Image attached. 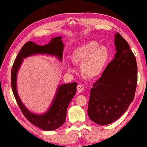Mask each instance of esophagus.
I'll use <instances>...</instances> for the list:
<instances>
[{
	"label": "esophagus",
	"instance_id": "34e87169",
	"mask_svg": "<svg viewBox=\"0 0 147 147\" xmlns=\"http://www.w3.org/2000/svg\"><path fill=\"white\" fill-rule=\"evenodd\" d=\"M84 90V86L82 84H78L77 86V90L78 92H82Z\"/></svg>",
	"mask_w": 147,
	"mask_h": 147
}]
</instances>
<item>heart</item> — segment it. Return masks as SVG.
<instances>
[{
	"label": "heart",
	"mask_w": 147,
	"mask_h": 147,
	"mask_svg": "<svg viewBox=\"0 0 147 147\" xmlns=\"http://www.w3.org/2000/svg\"><path fill=\"white\" fill-rule=\"evenodd\" d=\"M108 49L103 45L100 46L96 41H90L76 48L71 54L72 61L80 64L82 73L86 77L92 78L101 73L108 59ZM69 72H74L75 69L69 63L65 64Z\"/></svg>",
	"instance_id": "obj_1"
}]
</instances>
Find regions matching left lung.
I'll list each match as a JSON object with an SVG mask.
<instances>
[{
	"instance_id": "1",
	"label": "left lung",
	"mask_w": 147,
	"mask_h": 147,
	"mask_svg": "<svg viewBox=\"0 0 147 147\" xmlns=\"http://www.w3.org/2000/svg\"><path fill=\"white\" fill-rule=\"evenodd\" d=\"M116 53L90 90L88 114L100 125L118 120L133 101L137 85V64L127 41L117 33Z\"/></svg>"
}]
</instances>
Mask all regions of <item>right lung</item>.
Wrapping results in <instances>:
<instances>
[{
  "instance_id": "obj_1",
  "label": "right lung",
  "mask_w": 147,
  "mask_h": 147,
  "mask_svg": "<svg viewBox=\"0 0 147 147\" xmlns=\"http://www.w3.org/2000/svg\"><path fill=\"white\" fill-rule=\"evenodd\" d=\"M61 38V37L53 38L49 44L43 46L38 45L32 41L27 42L18 53L12 67L11 87L20 109L31 124L46 131L57 129L65 123L68 105L76 93L78 84L73 82L59 86L49 109L45 114L38 115L30 112L22 103L17 91V76L23 58L30 55L48 54L55 55L58 59L61 60L64 47Z\"/></svg>"
}]
</instances>
